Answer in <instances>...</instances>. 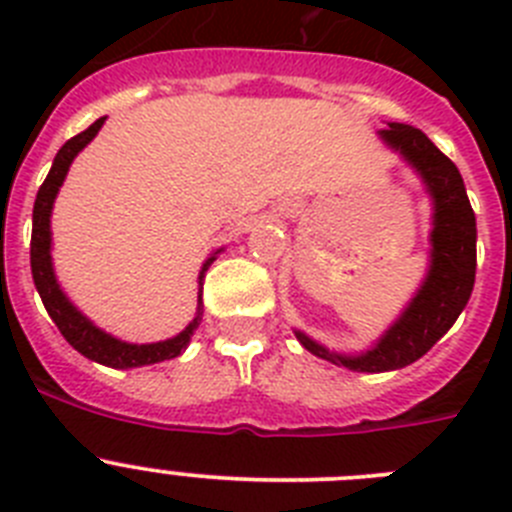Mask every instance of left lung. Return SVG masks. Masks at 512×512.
Wrapping results in <instances>:
<instances>
[{"instance_id":"obj_1","label":"left lung","mask_w":512,"mask_h":512,"mask_svg":"<svg viewBox=\"0 0 512 512\" xmlns=\"http://www.w3.org/2000/svg\"><path fill=\"white\" fill-rule=\"evenodd\" d=\"M379 138L418 171L433 197V248L428 277L395 325L366 354H336L295 330L297 341L310 354L330 364L346 366L351 372L369 374L402 369L428 354L433 343L467 307L477 271V220L454 161L443 156L431 138L413 125L390 122L387 128L379 130Z\"/></svg>"}]
</instances>
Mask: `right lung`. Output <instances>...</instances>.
<instances>
[{"label": "right lung", "instance_id": "add662e5", "mask_svg": "<svg viewBox=\"0 0 512 512\" xmlns=\"http://www.w3.org/2000/svg\"><path fill=\"white\" fill-rule=\"evenodd\" d=\"M104 125V117H99L97 122H92L84 133L74 135L71 140H66L61 146V151L53 158V166L45 176V182L40 184L38 197H35L33 207V238H30V266H33V282L38 287V295L43 300L45 310L51 315L53 323L58 325L61 336L71 343V346L79 351L81 356L97 361V364L112 366V369H133V366H148L158 364V361L174 359L189 346L194 330L202 320V277L205 271L210 269V264L215 261V253L202 264L200 271V305H197V315H194L192 323L179 333V336L169 338V341L158 343H125L120 338L110 336L99 330L97 325L89 318H84L79 310L69 302V297L63 295L61 287L56 282V274H53V261H51V210L53 200H56L58 189H61L63 179H66V171H69L71 161L76 158V153L87 146L89 140L99 133V128Z\"/></svg>", "mask_w": 512, "mask_h": 512}]
</instances>
